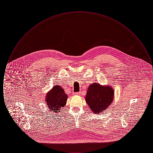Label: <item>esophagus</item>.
I'll list each match as a JSON object with an SVG mask.
<instances>
[{
	"label": "esophagus",
	"instance_id": "esophagus-1",
	"mask_svg": "<svg viewBox=\"0 0 153 153\" xmlns=\"http://www.w3.org/2000/svg\"><path fill=\"white\" fill-rule=\"evenodd\" d=\"M80 94H81L80 92H75V93L73 94V95H80Z\"/></svg>",
	"mask_w": 153,
	"mask_h": 153
}]
</instances>
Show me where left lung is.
I'll list each match as a JSON object with an SVG mask.
<instances>
[{
	"instance_id": "left-lung-1",
	"label": "left lung",
	"mask_w": 153,
	"mask_h": 153,
	"mask_svg": "<svg viewBox=\"0 0 153 153\" xmlns=\"http://www.w3.org/2000/svg\"><path fill=\"white\" fill-rule=\"evenodd\" d=\"M114 98V91L112 87L95 82L88 88L85 99L92 112L100 114L104 110L107 109Z\"/></svg>"
}]
</instances>
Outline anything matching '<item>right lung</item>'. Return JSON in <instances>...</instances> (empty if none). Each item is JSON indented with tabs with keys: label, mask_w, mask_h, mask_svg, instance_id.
<instances>
[{
	"label": "right lung",
	"mask_w": 153,
	"mask_h": 153,
	"mask_svg": "<svg viewBox=\"0 0 153 153\" xmlns=\"http://www.w3.org/2000/svg\"><path fill=\"white\" fill-rule=\"evenodd\" d=\"M68 95L60 85H54L46 94L45 101L48 107L52 112L58 113L66 105Z\"/></svg>",
	"instance_id": "1"
}]
</instances>
